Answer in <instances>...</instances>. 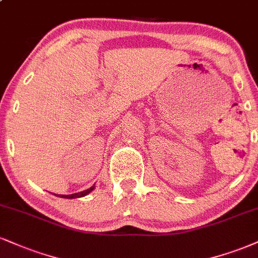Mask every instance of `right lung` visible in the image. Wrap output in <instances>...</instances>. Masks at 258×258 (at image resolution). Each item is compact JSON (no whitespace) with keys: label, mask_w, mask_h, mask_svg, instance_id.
Wrapping results in <instances>:
<instances>
[{"label":"right lung","mask_w":258,"mask_h":258,"mask_svg":"<svg viewBox=\"0 0 258 258\" xmlns=\"http://www.w3.org/2000/svg\"><path fill=\"white\" fill-rule=\"evenodd\" d=\"M94 188H95V185L91 186V187L88 188V190L82 191V192H78V194H73V195H55V194H54V195H55V196L61 197V198H80V197L86 196V195L90 194V192L94 190Z\"/></svg>","instance_id":"add662e5"}]
</instances>
